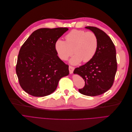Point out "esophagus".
Returning <instances> with one entry per match:
<instances>
[{
  "instance_id": "34e87169",
  "label": "esophagus",
  "mask_w": 132,
  "mask_h": 132,
  "mask_svg": "<svg viewBox=\"0 0 132 132\" xmlns=\"http://www.w3.org/2000/svg\"><path fill=\"white\" fill-rule=\"evenodd\" d=\"M74 70V67L72 66H69V73L70 74H72L73 73V71Z\"/></svg>"
}]
</instances>
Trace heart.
Returning <instances> with one entry per match:
<instances>
[{
    "mask_svg": "<svg viewBox=\"0 0 132 132\" xmlns=\"http://www.w3.org/2000/svg\"><path fill=\"white\" fill-rule=\"evenodd\" d=\"M65 41L58 39L54 44L55 52L58 57L67 61L74 53L70 63L75 65L86 63L94 57L98 47V39L93 32L73 30L65 37Z\"/></svg>",
    "mask_w": 132,
    "mask_h": 132,
    "instance_id": "obj_1",
    "label": "heart"
}]
</instances>
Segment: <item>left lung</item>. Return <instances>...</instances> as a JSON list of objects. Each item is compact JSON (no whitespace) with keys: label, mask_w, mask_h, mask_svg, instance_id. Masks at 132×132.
Wrapping results in <instances>:
<instances>
[{"label":"left lung","mask_w":132,"mask_h":132,"mask_svg":"<svg viewBox=\"0 0 132 132\" xmlns=\"http://www.w3.org/2000/svg\"><path fill=\"white\" fill-rule=\"evenodd\" d=\"M93 32L98 39V47L94 57L85 64L75 68L84 80L85 86L79 89L81 94L90 96L101 95L113 85L117 69L116 51L110 37L97 27H85Z\"/></svg>","instance_id":"8db88e82"}]
</instances>
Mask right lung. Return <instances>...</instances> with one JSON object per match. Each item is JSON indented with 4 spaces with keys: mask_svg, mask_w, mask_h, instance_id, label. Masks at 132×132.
<instances>
[{
    "mask_svg": "<svg viewBox=\"0 0 132 132\" xmlns=\"http://www.w3.org/2000/svg\"><path fill=\"white\" fill-rule=\"evenodd\" d=\"M68 29L42 28L35 31L23 44L16 65L20 85L33 96L43 97L56 90L69 65L57 55L54 44Z\"/></svg>",
    "mask_w": 132,
    "mask_h": 132,
    "instance_id": "right-lung-1",
    "label": "right lung"
}]
</instances>
